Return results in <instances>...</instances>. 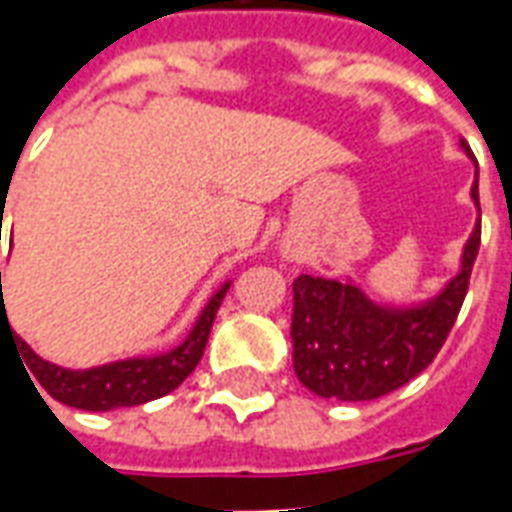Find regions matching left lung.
<instances>
[{"label": "left lung", "mask_w": 512, "mask_h": 512, "mask_svg": "<svg viewBox=\"0 0 512 512\" xmlns=\"http://www.w3.org/2000/svg\"><path fill=\"white\" fill-rule=\"evenodd\" d=\"M469 153V145L461 142ZM472 200L480 208L477 175ZM480 219L463 246L461 271L417 307H384L348 279L301 274L293 282V370L310 392L337 400H376L419 376L436 359L461 312Z\"/></svg>", "instance_id": "8db88e82"}]
</instances>
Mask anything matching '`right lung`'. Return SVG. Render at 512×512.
<instances>
[{"label": "right lung", "instance_id": "1", "mask_svg": "<svg viewBox=\"0 0 512 512\" xmlns=\"http://www.w3.org/2000/svg\"><path fill=\"white\" fill-rule=\"evenodd\" d=\"M230 288V282L222 285L205 304V310L194 323L189 337L172 348L167 354L158 356H136V359H123L112 365L90 367V370H65L40 359L16 332L10 329L7 321L5 299L0 307V332L10 329L13 345L27 365V376L38 378V384L49 392L54 400H60L65 406L82 408V411H112L120 406H142L147 400L169 395L172 389H178L194 367L200 365L202 351L208 345L213 318L222 307L224 293ZM0 293H2V271H0ZM29 378V381H32ZM38 389V386H35Z\"/></svg>", "mask_w": 512, "mask_h": 512}]
</instances>
